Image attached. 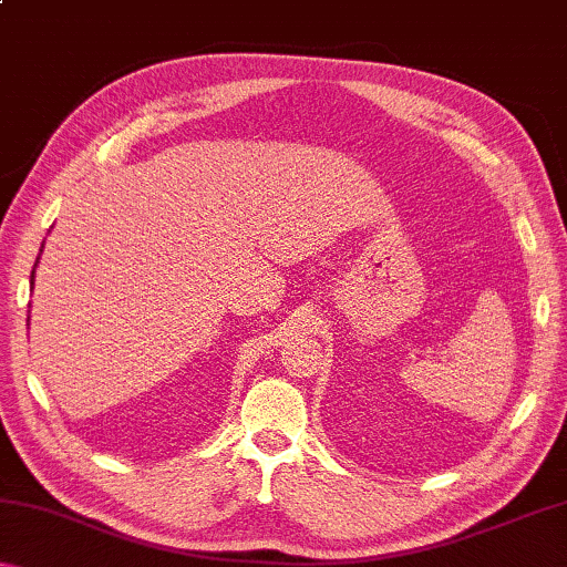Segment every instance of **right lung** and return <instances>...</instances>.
<instances>
[{
    "instance_id": "add662e5",
    "label": "right lung",
    "mask_w": 567,
    "mask_h": 567,
    "mask_svg": "<svg viewBox=\"0 0 567 567\" xmlns=\"http://www.w3.org/2000/svg\"><path fill=\"white\" fill-rule=\"evenodd\" d=\"M40 255H42V249H40ZM37 262H40V257H37ZM37 262H34V270H37ZM34 270H32V277H30V285H34Z\"/></svg>"
}]
</instances>
